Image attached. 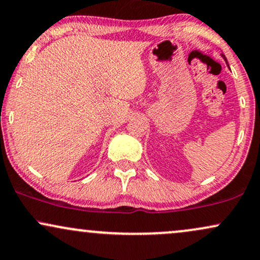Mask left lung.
Here are the masks:
<instances>
[{
	"instance_id": "8db88e82",
	"label": "left lung",
	"mask_w": 260,
	"mask_h": 260,
	"mask_svg": "<svg viewBox=\"0 0 260 260\" xmlns=\"http://www.w3.org/2000/svg\"><path fill=\"white\" fill-rule=\"evenodd\" d=\"M223 57H224V55H223ZM224 58H225V57H224Z\"/></svg>"
}]
</instances>
